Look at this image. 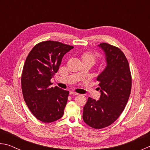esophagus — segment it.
Listing matches in <instances>:
<instances>
[{"mask_svg":"<svg viewBox=\"0 0 150 150\" xmlns=\"http://www.w3.org/2000/svg\"><path fill=\"white\" fill-rule=\"evenodd\" d=\"M69 93H70V95H79L78 93L74 92V91H70Z\"/></svg>","mask_w":150,"mask_h":150,"instance_id":"obj_1","label":"esophagus"}]
</instances>
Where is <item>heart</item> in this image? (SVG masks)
Returning a JSON list of instances; mask_svg holds the SVG:
<instances>
[{
  "mask_svg": "<svg viewBox=\"0 0 150 150\" xmlns=\"http://www.w3.org/2000/svg\"><path fill=\"white\" fill-rule=\"evenodd\" d=\"M83 59H90L92 60L93 62H95V55H93L92 54H90V53H85L83 55Z\"/></svg>",
  "mask_w": 150,
  "mask_h": 150,
  "instance_id": "obj_1",
  "label": "heart"
}]
</instances>
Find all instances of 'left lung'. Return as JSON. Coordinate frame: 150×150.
<instances>
[{"label":"left lung","instance_id":"1","mask_svg":"<svg viewBox=\"0 0 150 150\" xmlns=\"http://www.w3.org/2000/svg\"><path fill=\"white\" fill-rule=\"evenodd\" d=\"M98 47L105 54L106 66L96 80L99 82L98 100L88 97L83 107L85 122L95 129L110 126L122 112L128 103L132 88V77L128 62L118 47L107 43Z\"/></svg>","mask_w":150,"mask_h":150}]
</instances>
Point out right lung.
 I'll list each match as a JSON object with an SVG mask.
<instances>
[{
	"label": "right lung",
	"mask_w": 150,
	"mask_h": 150,
	"mask_svg": "<svg viewBox=\"0 0 150 150\" xmlns=\"http://www.w3.org/2000/svg\"><path fill=\"white\" fill-rule=\"evenodd\" d=\"M74 47L56 41H45L35 45L24 63L21 77L24 99L39 120L52 122L61 118L69 92L57 86L52 79L57 72L62 58Z\"/></svg>",
	"instance_id": "right-lung-1"
}]
</instances>
